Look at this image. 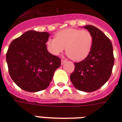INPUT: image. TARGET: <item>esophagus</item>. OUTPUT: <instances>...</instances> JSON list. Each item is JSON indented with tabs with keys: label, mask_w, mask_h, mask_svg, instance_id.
<instances>
[{
	"label": "esophagus",
	"mask_w": 122,
	"mask_h": 122,
	"mask_svg": "<svg viewBox=\"0 0 122 122\" xmlns=\"http://www.w3.org/2000/svg\"><path fill=\"white\" fill-rule=\"evenodd\" d=\"M66 59H61V65H63L64 63H66Z\"/></svg>",
	"instance_id": "1"
}]
</instances>
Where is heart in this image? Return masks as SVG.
I'll return each instance as SVG.
<instances>
[{"instance_id": "obj_1", "label": "heart", "mask_w": 122, "mask_h": 122, "mask_svg": "<svg viewBox=\"0 0 122 122\" xmlns=\"http://www.w3.org/2000/svg\"><path fill=\"white\" fill-rule=\"evenodd\" d=\"M92 44V35L88 30L66 28L57 32L56 38L48 39L46 46L54 56L59 55L66 46V55L75 61H81L89 55Z\"/></svg>"}]
</instances>
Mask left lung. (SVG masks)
Here are the masks:
<instances>
[{
	"label": "left lung",
	"instance_id": "8db88e82",
	"mask_svg": "<svg viewBox=\"0 0 122 122\" xmlns=\"http://www.w3.org/2000/svg\"><path fill=\"white\" fill-rule=\"evenodd\" d=\"M83 28L92 35V47L85 59L75 63L70 80L76 89L91 92L101 88L110 78L114 65L113 50L109 38L100 30L92 25Z\"/></svg>",
	"mask_w": 122,
	"mask_h": 122
}]
</instances>
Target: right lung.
Wrapping results in <instances>:
<instances>
[{"label":"right lung","mask_w":122,"mask_h":122,"mask_svg":"<svg viewBox=\"0 0 122 122\" xmlns=\"http://www.w3.org/2000/svg\"><path fill=\"white\" fill-rule=\"evenodd\" d=\"M49 37L47 32L30 30L9 45L6 54L9 73L24 91L35 92L47 88L61 66V59L46 49Z\"/></svg>","instance_id":"add662e5"}]
</instances>
